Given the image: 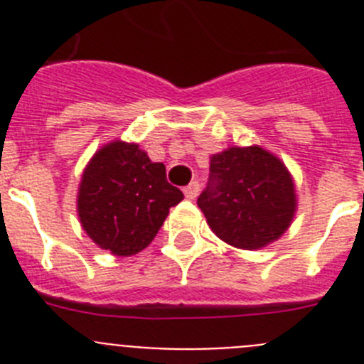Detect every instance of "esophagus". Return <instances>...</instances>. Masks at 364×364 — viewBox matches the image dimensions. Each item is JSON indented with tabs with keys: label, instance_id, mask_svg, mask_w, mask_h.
Returning a JSON list of instances; mask_svg holds the SVG:
<instances>
[{
	"label": "esophagus",
	"instance_id": "esophagus-1",
	"mask_svg": "<svg viewBox=\"0 0 364 364\" xmlns=\"http://www.w3.org/2000/svg\"><path fill=\"white\" fill-rule=\"evenodd\" d=\"M198 191H200V184H198L197 180H193L191 184H188L184 188V195H186V198H189V200H193V198H197Z\"/></svg>",
	"mask_w": 364,
	"mask_h": 364
}]
</instances>
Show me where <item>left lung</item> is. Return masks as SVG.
<instances>
[{
    "instance_id": "obj_1",
    "label": "left lung",
    "mask_w": 364,
    "mask_h": 364,
    "mask_svg": "<svg viewBox=\"0 0 364 364\" xmlns=\"http://www.w3.org/2000/svg\"><path fill=\"white\" fill-rule=\"evenodd\" d=\"M210 171V188L198 197V208L218 239L252 252L288 231L297 193L279 156L260 146H231L211 154Z\"/></svg>"
}]
</instances>
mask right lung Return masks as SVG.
<instances>
[{"mask_svg": "<svg viewBox=\"0 0 364 364\" xmlns=\"http://www.w3.org/2000/svg\"><path fill=\"white\" fill-rule=\"evenodd\" d=\"M184 198L134 142L100 147L82 173L76 197L80 224L98 247L117 257L136 255L153 242L169 208Z\"/></svg>", "mask_w": 364, "mask_h": 364, "instance_id": "1", "label": "right lung"}]
</instances>
